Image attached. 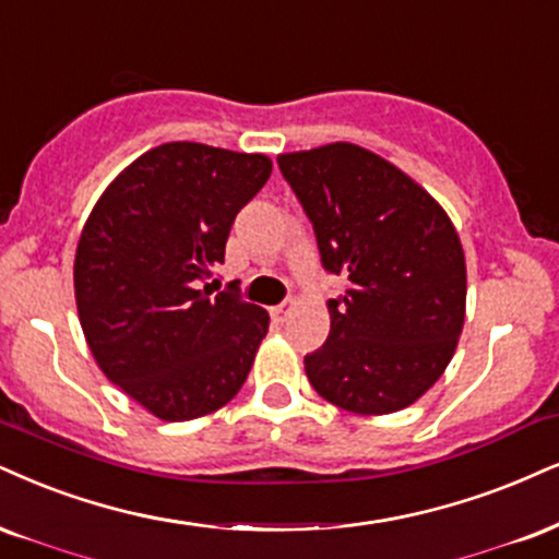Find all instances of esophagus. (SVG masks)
Returning a JSON list of instances; mask_svg holds the SVG:
<instances>
[{
  "mask_svg": "<svg viewBox=\"0 0 559 559\" xmlns=\"http://www.w3.org/2000/svg\"><path fill=\"white\" fill-rule=\"evenodd\" d=\"M293 311H295V300H287V302H282V306L272 308V316L277 321H287L293 316Z\"/></svg>",
  "mask_w": 559,
  "mask_h": 559,
  "instance_id": "34e87169",
  "label": "esophagus"
}]
</instances>
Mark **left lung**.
<instances>
[{
  "label": "left lung",
  "mask_w": 559,
  "mask_h": 559,
  "mask_svg": "<svg viewBox=\"0 0 559 559\" xmlns=\"http://www.w3.org/2000/svg\"><path fill=\"white\" fill-rule=\"evenodd\" d=\"M282 176L311 217L323 266L349 280L329 300V340L306 357L319 396L355 415L415 404L445 373L464 329L466 261L445 210L353 142L285 153Z\"/></svg>",
  "instance_id": "1"
}]
</instances>
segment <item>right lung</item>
<instances>
[{
  "mask_svg": "<svg viewBox=\"0 0 559 559\" xmlns=\"http://www.w3.org/2000/svg\"><path fill=\"white\" fill-rule=\"evenodd\" d=\"M269 174L261 153L165 142L129 163L85 219L74 253L82 334L103 376L157 419L212 415L248 378L269 313L204 280Z\"/></svg>",
  "mask_w": 559,
  "mask_h": 559,
  "instance_id": "add662e5",
  "label": "right lung"
}]
</instances>
